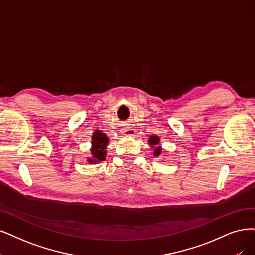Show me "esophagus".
Segmentation results:
<instances>
[{"mask_svg": "<svg viewBox=\"0 0 255 255\" xmlns=\"http://www.w3.org/2000/svg\"><path fill=\"white\" fill-rule=\"evenodd\" d=\"M123 133H125L126 135H133L135 133V130L132 128H125L123 129Z\"/></svg>", "mask_w": 255, "mask_h": 255, "instance_id": "34e87169", "label": "esophagus"}]
</instances>
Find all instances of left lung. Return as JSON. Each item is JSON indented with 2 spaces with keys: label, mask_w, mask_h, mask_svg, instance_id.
Here are the masks:
<instances>
[{
  "label": "left lung",
  "mask_w": 255,
  "mask_h": 255,
  "mask_svg": "<svg viewBox=\"0 0 255 255\" xmlns=\"http://www.w3.org/2000/svg\"><path fill=\"white\" fill-rule=\"evenodd\" d=\"M158 144H159V137H157L155 135L150 136V138H149V145L150 146L154 147V146H157ZM161 152H162V148L161 147H155L154 148V152H153L154 156H158L159 154H161Z\"/></svg>",
  "instance_id": "obj_1"
}]
</instances>
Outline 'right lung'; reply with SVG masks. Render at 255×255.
<instances>
[{
	"instance_id": "1",
	"label": "right lung",
	"mask_w": 255,
	"mask_h": 255,
	"mask_svg": "<svg viewBox=\"0 0 255 255\" xmlns=\"http://www.w3.org/2000/svg\"><path fill=\"white\" fill-rule=\"evenodd\" d=\"M91 155L88 157V162L90 164H96L101 161H105L106 158V147L108 145V137L102 131L96 130L92 135L91 140Z\"/></svg>"
}]
</instances>
